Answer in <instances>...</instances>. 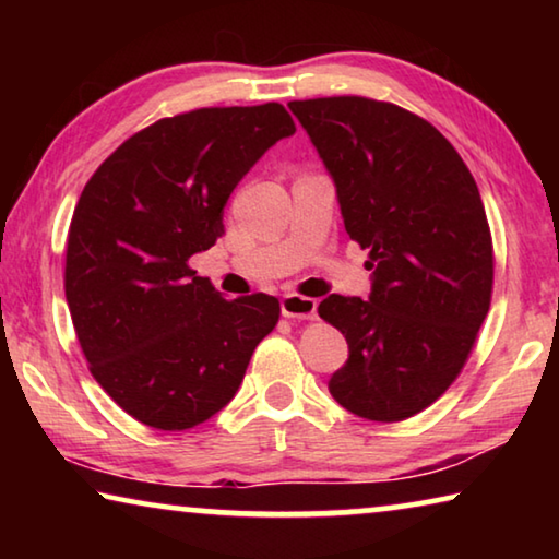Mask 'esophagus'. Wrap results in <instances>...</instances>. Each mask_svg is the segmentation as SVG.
<instances>
[{
  "label": "esophagus",
  "mask_w": 559,
  "mask_h": 559,
  "mask_svg": "<svg viewBox=\"0 0 559 559\" xmlns=\"http://www.w3.org/2000/svg\"><path fill=\"white\" fill-rule=\"evenodd\" d=\"M316 310H318L316 298L298 296V293H286V296L281 298V313L286 318L310 320V318H316Z\"/></svg>",
  "instance_id": "obj_1"
}]
</instances>
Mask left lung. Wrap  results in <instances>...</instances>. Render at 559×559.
<instances>
[{"mask_svg": "<svg viewBox=\"0 0 559 559\" xmlns=\"http://www.w3.org/2000/svg\"><path fill=\"white\" fill-rule=\"evenodd\" d=\"M318 150L349 239L370 249V298L318 313L347 340L328 390L370 421H402L449 390L493 290V243L476 179L441 132L382 100H290Z\"/></svg>", "mask_w": 559, "mask_h": 559, "instance_id": "1", "label": "left lung"}]
</instances>
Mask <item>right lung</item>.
<instances>
[{
    "label": "right lung",
    "mask_w": 559,
    "mask_h": 559,
    "mask_svg": "<svg viewBox=\"0 0 559 559\" xmlns=\"http://www.w3.org/2000/svg\"><path fill=\"white\" fill-rule=\"evenodd\" d=\"M293 132L281 103L182 112L135 132L83 187L66 300L91 374L145 427L212 419L276 328L278 298L226 300L187 261L212 249L234 187Z\"/></svg>",
    "instance_id": "obj_1"
}]
</instances>
